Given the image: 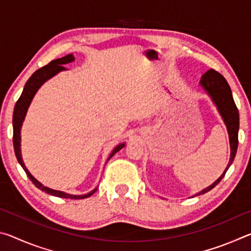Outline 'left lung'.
I'll list each match as a JSON object with an SVG mask.
<instances>
[{"mask_svg":"<svg viewBox=\"0 0 251 251\" xmlns=\"http://www.w3.org/2000/svg\"><path fill=\"white\" fill-rule=\"evenodd\" d=\"M199 84L207 92V94L211 97L212 101L217 106L218 112L222 115L225 124H226L229 135V143H230V159H229L226 171L223 173V175L214 184L201 190V193L196 194L195 196L209 192L223 179L229 166H230L233 159H235L238 148V130H239V113H238L235 100L232 99L230 87H229L227 80L225 79L224 76L215 70L210 69L202 75Z\"/></svg>","mask_w":251,"mask_h":251,"instance_id":"obj_1","label":"left lung"}]
</instances>
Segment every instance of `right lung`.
<instances>
[{
  "label": "right lung",
  "mask_w": 251,
  "mask_h": 251,
  "mask_svg": "<svg viewBox=\"0 0 251 251\" xmlns=\"http://www.w3.org/2000/svg\"><path fill=\"white\" fill-rule=\"evenodd\" d=\"M74 61V56L73 54H69L66 56L62 57V58H57L54 59V61L50 62L48 65H45L43 67H41L40 70H37L35 73H33V75L31 77L28 78V80L25 84V86L23 88L22 94H21L20 99L18 100L15 104L14 107V113H13V145H14V151L16 155V158H18L19 163L21 166L23 167L24 172L26 173L27 177L29 179L32 180V182L35 185L37 188L41 189L42 192H45L50 195H53V196L56 197H61V198H70V199H84L92 196L94 194L97 188L93 189L91 193L85 194V195H71V194H66L64 192H59V190H54L50 189L49 187H46L44 185H42L41 182L35 179L32 175L31 173L27 171V168L25 167V165L23 163L22 159V155H21V128H22L24 118L26 116V112L29 107V104L33 100L34 95L36 94V92L39 91V88L43 85L46 80L52 78L54 75H56L57 73L62 71H65L66 69L64 66V64H67V63H71ZM125 146V143L120 144V145L116 146L114 148L113 151L110 152V155L108 156L107 160H109L112 157L116 154L118 151H121L123 147Z\"/></svg>",
  "instance_id": "right-lung-1"
}]
</instances>
